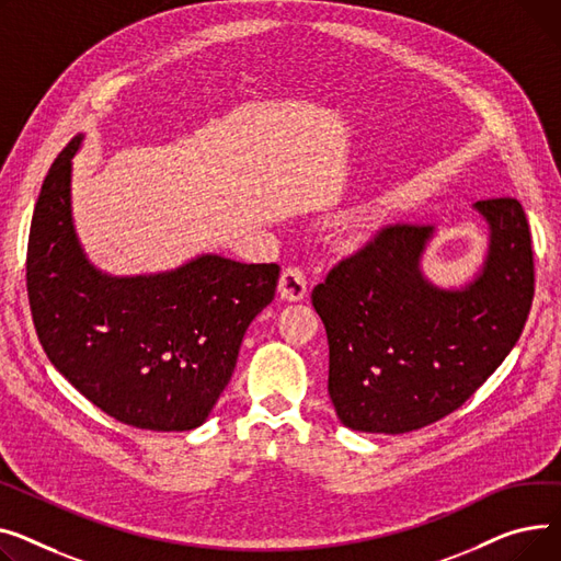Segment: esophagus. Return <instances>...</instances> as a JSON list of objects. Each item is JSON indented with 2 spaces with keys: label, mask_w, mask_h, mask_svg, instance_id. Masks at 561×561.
Returning a JSON list of instances; mask_svg holds the SVG:
<instances>
[{
  "label": "esophagus",
  "mask_w": 561,
  "mask_h": 561,
  "mask_svg": "<svg viewBox=\"0 0 561 561\" xmlns=\"http://www.w3.org/2000/svg\"><path fill=\"white\" fill-rule=\"evenodd\" d=\"M308 291V276L301 267H287L278 280V294L285 301H304Z\"/></svg>",
  "instance_id": "34e87169"
}]
</instances>
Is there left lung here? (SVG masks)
Here are the masks:
<instances>
[{
	"label": "left lung",
	"mask_w": 561,
	"mask_h": 561,
	"mask_svg": "<svg viewBox=\"0 0 561 561\" xmlns=\"http://www.w3.org/2000/svg\"><path fill=\"white\" fill-rule=\"evenodd\" d=\"M489 238L478 272H423L437 226H389L312 291L328 335V393L357 433L403 435L462 405L518 342L535 296L530 228L516 199L473 204Z\"/></svg>",
	"instance_id": "8db88e82"
}]
</instances>
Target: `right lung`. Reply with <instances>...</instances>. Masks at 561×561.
<instances>
[{
    "mask_svg": "<svg viewBox=\"0 0 561 561\" xmlns=\"http://www.w3.org/2000/svg\"><path fill=\"white\" fill-rule=\"evenodd\" d=\"M77 136L54 160L31 219L28 306L51 365L113 419L156 433L199 427L233 376L278 265L202 253L158 274L94 267L72 217Z\"/></svg>",
    "mask_w": 561,
    "mask_h": 561,
    "instance_id": "right-lung-1",
    "label": "right lung"
}]
</instances>
